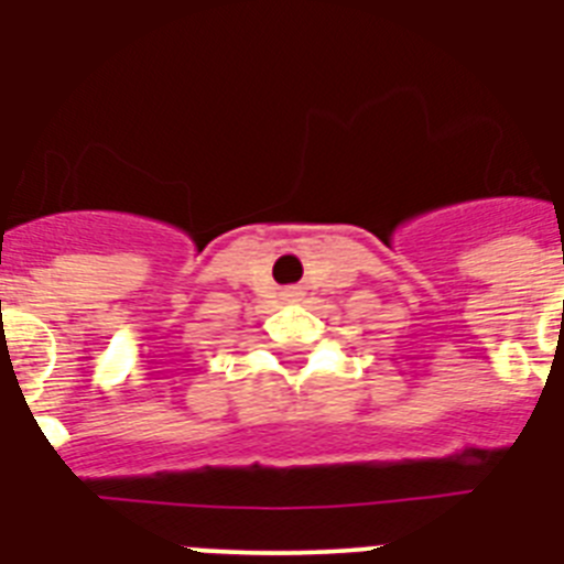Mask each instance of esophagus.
<instances>
[{"label": "esophagus", "mask_w": 564, "mask_h": 564, "mask_svg": "<svg viewBox=\"0 0 564 564\" xmlns=\"http://www.w3.org/2000/svg\"><path fill=\"white\" fill-rule=\"evenodd\" d=\"M283 295H286V301H295V297L301 295V292H297L295 286H292V290H286V292H283Z\"/></svg>", "instance_id": "obj_1"}]
</instances>
